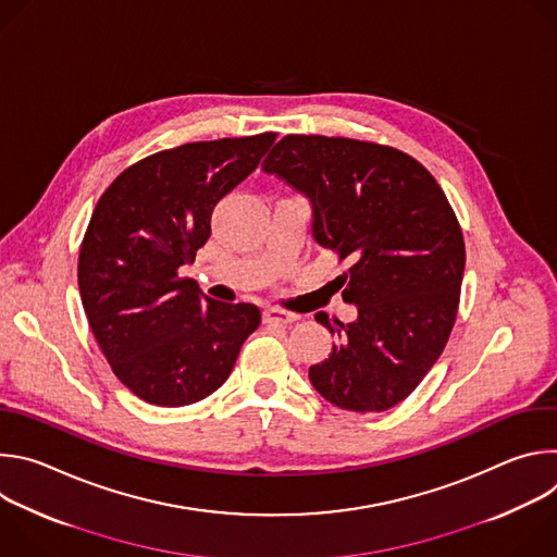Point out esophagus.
<instances>
[{
  "instance_id": "obj_1",
  "label": "esophagus",
  "mask_w": 557,
  "mask_h": 557,
  "mask_svg": "<svg viewBox=\"0 0 557 557\" xmlns=\"http://www.w3.org/2000/svg\"><path fill=\"white\" fill-rule=\"evenodd\" d=\"M262 317H264V324H280V326H288L299 320V314L282 310V308H267L262 312Z\"/></svg>"
}]
</instances>
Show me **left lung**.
Segmentation results:
<instances>
[{
  "label": "left lung",
  "instance_id": "8db88e82",
  "mask_svg": "<svg viewBox=\"0 0 557 557\" xmlns=\"http://www.w3.org/2000/svg\"><path fill=\"white\" fill-rule=\"evenodd\" d=\"M262 170L312 205V237L350 260L339 275L357 320L317 312L337 344L308 376L350 412L401 404L441 357L456 322L465 243L447 196L412 156L344 136L288 134Z\"/></svg>",
  "mask_w": 557,
  "mask_h": 557
}]
</instances>
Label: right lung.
Instances as JSON below:
<instances>
[{
  "label": "right lung",
  "instance_id": "right-lung-1",
  "mask_svg": "<svg viewBox=\"0 0 557 557\" xmlns=\"http://www.w3.org/2000/svg\"><path fill=\"white\" fill-rule=\"evenodd\" d=\"M275 136L151 153L119 174L92 211L78 251L84 310L112 372L151 406L207 399L262 322L253 304L202 295L181 267L209 240L213 207L260 165Z\"/></svg>",
  "mask_w": 557,
  "mask_h": 557
}]
</instances>
